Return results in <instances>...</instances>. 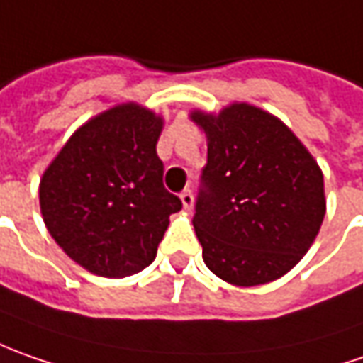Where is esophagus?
<instances>
[{
	"instance_id": "obj_1",
	"label": "esophagus",
	"mask_w": 363,
	"mask_h": 363,
	"mask_svg": "<svg viewBox=\"0 0 363 363\" xmlns=\"http://www.w3.org/2000/svg\"><path fill=\"white\" fill-rule=\"evenodd\" d=\"M181 203H182V206H184V211H191V208H193L194 199H193V193H191L189 189L181 193Z\"/></svg>"
}]
</instances>
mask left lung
I'll return each mask as SVG.
<instances>
[{
    "label": "left lung",
    "mask_w": 363,
    "mask_h": 363,
    "mask_svg": "<svg viewBox=\"0 0 363 363\" xmlns=\"http://www.w3.org/2000/svg\"><path fill=\"white\" fill-rule=\"evenodd\" d=\"M206 167L194 233L205 265L223 281L255 287L303 259L325 217L323 172L294 130L249 102L194 108Z\"/></svg>",
    "instance_id": "1"
}]
</instances>
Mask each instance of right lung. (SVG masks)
Wrapping results in <instances>:
<instances>
[{"label": "right lung", "instance_id": "add662e5", "mask_svg": "<svg viewBox=\"0 0 363 363\" xmlns=\"http://www.w3.org/2000/svg\"><path fill=\"white\" fill-rule=\"evenodd\" d=\"M164 118L138 102L84 122L40 179L45 229L86 271L118 279L148 267L182 203L162 184Z\"/></svg>", "mask_w": 363, "mask_h": 363}]
</instances>
